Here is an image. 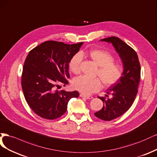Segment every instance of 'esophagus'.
<instances>
[{"mask_svg": "<svg viewBox=\"0 0 157 157\" xmlns=\"http://www.w3.org/2000/svg\"><path fill=\"white\" fill-rule=\"evenodd\" d=\"M80 97H83V98H85L87 99H92L93 98V97H91V96H87V95H85V94H81Z\"/></svg>", "mask_w": 157, "mask_h": 157, "instance_id": "esophagus-1", "label": "esophagus"}]
</instances>
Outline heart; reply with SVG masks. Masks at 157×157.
Masks as SVG:
<instances>
[{"label":"heart","mask_w":157,"mask_h":157,"mask_svg":"<svg viewBox=\"0 0 157 157\" xmlns=\"http://www.w3.org/2000/svg\"><path fill=\"white\" fill-rule=\"evenodd\" d=\"M87 55L98 66L97 75L102 81L105 87H109L117 83L123 74V68L119 64L115 63L113 55L105 50L100 49H90L87 52L77 53L70 58L68 67L74 74H78L82 55ZM98 78H90L85 75H80L74 80L73 85L75 89L83 94H90L98 90L102 87V82Z\"/></svg>","instance_id":"heart-1"}]
</instances>
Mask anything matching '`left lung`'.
Here are the masks:
<instances>
[{"instance_id": "left-lung-1", "label": "left lung", "mask_w": 157, "mask_h": 157, "mask_svg": "<svg viewBox=\"0 0 157 157\" xmlns=\"http://www.w3.org/2000/svg\"><path fill=\"white\" fill-rule=\"evenodd\" d=\"M100 40L112 44L122 60L124 67L121 78L106 90V93L111 94L112 97H98L102 100L104 105L100 111L94 113V115L98 119L109 121L120 117L132 105L138 93L141 68L137 53L123 40L115 36Z\"/></svg>"}]
</instances>
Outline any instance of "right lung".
Here are the masks:
<instances>
[{
    "mask_svg": "<svg viewBox=\"0 0 157 157\" xmlns=\"http://www.w3.org/2000/svg\"><path fill=\"white\" fill-rule=\"evenodd\" d=\"M83 42L67 44L47 41L30 51L25 60L21 87L27 104L40 117L57 119L67 109L68 101L79 97L76 90H58L59 84L68 83V63Z\"/></svg>",
    "mask_w": 157,
    "mask_h": 157,
    "instance_id": "1",
    "label": "right lung"
}]
</instances>
